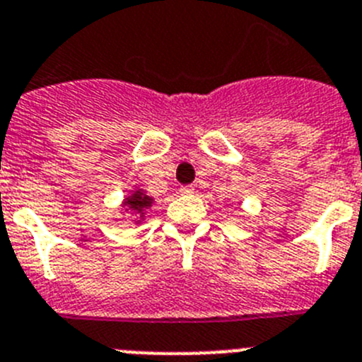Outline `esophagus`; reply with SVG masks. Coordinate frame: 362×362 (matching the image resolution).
Returning a JSON list of instances; mask_svg holds the SVG:
<instances>
[{"label":"esophagus","mask_w":362,"mask_h":362,"mask_svg":"<svg viewBox=\"0 0 362 362\" xmlns=\"http://www.w3.org/2000/svg\"><path fill=\"white\" fill-rule=\"evenodd\" d=\"M181 194H183V196H192V194H194V187H192V185H187V187H181Z\"/></svg>","instance_id":"obj_1"}]
</instances>
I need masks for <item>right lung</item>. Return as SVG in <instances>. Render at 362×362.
Segmentation results:
<instances>
[{
  "label": "right lung",
  "mask_w": 362,
  "mask_h": 362,
  "mask_svg": "<svg viewBox=\"0 0 362 362\" xmlns=\"http://www.w3.org/2000/svg\"><path fill=\"white\" fill-rule=\"evenodd\" d=\"M153 199L150 196H146L145 192L141 190V188H137V190H134L132 194H130L129 197H124L123 204L127 206V210H130V212H134L137 217V223H141L143 217H145V212L146 210L152 206Z\"/></svg>",
  "instance_id": "add662e5"
}]
</instances>
